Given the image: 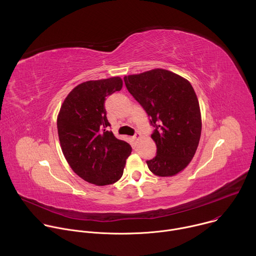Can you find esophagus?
Instances as JSON below:
<instances>
[{
    "instance_id": "esophagus-1",
    "label": "esophagus",
    "mask_w": 256,
    "mask_h": 256,
    "mask_svg": "<svg viewBox=\"0 0 256 256\" xmlns=\"http://www.w3.org/2000/svg\"><path fill=\"white\" fill-rule=\"evenodd\" d=\"M140 138H142V136H140V132H136V134L134 136V138L136 140H140Z\"/></svg>"
}]
</instances>
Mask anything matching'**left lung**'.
I'll list each match as a JSON object with an SVG mask.
<instances>
[{
    "mask_svg": "<svg viewBox=\"0 0 256 256\" xmlns=\"http://www.w3.org/2000/svg\"><path fill=\"white\" fill-rule=\"evenodd\" d=\"M126 89L147 112L155 128L157 155L147 161L155 175L173 176L194 158L200 138L202 116L192 84L164 68L124 78Z\"/></svg>",
    "mask_w": 256,
    "mask_h": 256,
    "instance_id": "obj_1",
    "label": "left lung"
}]
</instances>
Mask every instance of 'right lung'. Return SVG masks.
Listing matches in <instances>:
<instances>
[{
	"mask_svg": "<svg viewBox=\"0 0 256 256\" xmlns=\"http://www.w3.org/2000/svg\"><path fill=\"white\" fill-rule=\"evenodd\" d=\"M122 88L120 77L81 83L66 97L58 116V134L66 162L77 175L95 186L120 180L132 152L128 142L107 130L110 124L105 97Z\"/></svg>",
	"mask_w": 256,
	"mask_h": 256,
	"instance_id": "1",
	"label": "right lung"
}]
</instances>
